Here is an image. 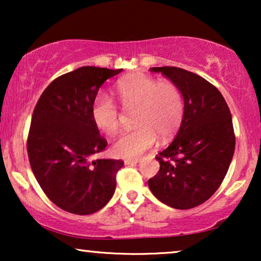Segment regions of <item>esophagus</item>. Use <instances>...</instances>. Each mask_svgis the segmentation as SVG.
Wrapping results in <instances>:
<instances>
[{
  "instance_id": "obj_1",
  "label": "esophagus",
  "mask_w": 261,
  "mask_h": 261,
  "mask_svg": "<svg viewBox=\"0 0 261 261\" xmlns=\"http://www.w3.org/2000/svg\"><path fill=\"white\" fill-rule=\"evenodd\" d=\"M138 163H140V159H139V158L124 160V164H126V165H137Z\"/></svg>"
}]
</instances>
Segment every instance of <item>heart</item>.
I'll list each match as a JSON object with an SVG mask.
<instances>
[{"label": "heart", "mask_w": 261, "mask_h": 261, "mask_svg": "<svg viewBox=\"0 0 261 261\" xmlns=\"http://www.w3.org/2000/svg\"><path fill=\"white\" fill-rule=\"evenodd\" d=\"M116 94L124 110H134L137 129L121 134L112 146L119 158H137L155 144L158 137L167 140L180 127L184 102L172 82L156 81L146 74H132L116 85ZM91 119L102 133L112 135L120 126V113L112 99L99 94L91 105Z\"/></svg>", "instance_id": "1"}]
</instances>
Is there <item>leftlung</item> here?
Here are the masks:
<instances>
[{
	"mask_svg": "<svg viewBox=\"0 0 261 261\" xmlns=\"http://www.w3.org/2000/svg\"><path fill=\"white\" fill-rule=\"evenodd\" d=\"M174 83L184 99L179 130L155 159L159 172L149 190L174 209L195 208L215 194L235 149L233 121L221 92L208 81L174 66L151 67Z\"/></svg>",
	"mask_w": 261,
	"mask_h": 261,
	"instance_id": "1",
	"label": "left lung"
}]
</instances>
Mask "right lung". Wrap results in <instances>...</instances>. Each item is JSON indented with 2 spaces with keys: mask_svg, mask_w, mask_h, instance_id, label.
Masks as SVG:
<instances>
[{
  "mask_svg": "<svg viewBox=\"0 0 261 261\" xmlns=\"http://www.w3.org/2000/svg\"><path fill=\"white\" fill-rule=\"evenodd\" d=\"M122 69L82 66L52 82L35 106L27 152L39 185L60 209L90 215L113 197L122 160L96 159L107 140L91 119L99 88Z\"/></svg>",
  "mask_w": 261,
  "mask_h": 261,
  "instance_id": "add662e5",
  "label": "right lung"
}]
</instances>
